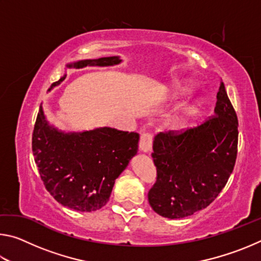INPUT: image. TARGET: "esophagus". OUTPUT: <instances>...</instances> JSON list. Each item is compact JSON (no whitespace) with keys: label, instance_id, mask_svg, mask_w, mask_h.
<instances>
[{"label":"esophagus","instance_id":"obj_1","mask_svg":"<svg viewBox=\"0 0 261 261\" xmlns=\"http://www.w3.org/2000/svg\"><path fill=\"white\" fill-rule=\"evenodd\" d=\"M139 148L141 152L149 153L152 149V135L151 134H143L140 136Z\"/></svg>","mask_w":261,"mask_h":261}]
</instances>
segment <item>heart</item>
Returning <instances> with one entry per match:
<instances>
[{
  "label": "heart",
  "mask_w": 261,
  "mask_h": 261,
  "mask_svg": "<svg viewBox=\"0 0 261 261\" xmlns=\"http://www.w3.org/2000/svg\"><path fill=\"white\" fill-rule=\"evenodd\" d=\"M185 91H187V88H180V90H179V93H184Z\"/></svg>",
  "instance_id": "b5f03b06"
}]
</instances>
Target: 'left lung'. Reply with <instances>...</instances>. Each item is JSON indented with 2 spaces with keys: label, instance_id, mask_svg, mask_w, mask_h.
I'll use <instances>...</instances> for the list:
<instances>
[{
  "label": "left lung",
  "instance_id": "8db88e82",
  "mask_svg": "<svg viewBox=\"0 0 261 261\" xmlns=\"http://www.w3.org/2000/svg\"><path fill=\"white\" fill-rule=\"evenodd\" d=\"M216 99L215 115L201 125L154 137L156 182L149 190L148 202L163 218L182 219L206 208L232 173L238 120L223 82Z\"/></svg>",
  "mask_w": 261,
  "mask_h": 261
}]
</instances>
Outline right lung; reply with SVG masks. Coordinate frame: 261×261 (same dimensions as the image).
I'll use <instances>...</instances> for the list:
<instances>
[{
  "label": "right lung",
  "mask_w": 261,
  "mask_h": 261,
  "mask_svg": "<svg viewBox=\"0 0 261 261\" xmlns=\"http://www.w3.org/2000/svg\"><path fill=\"white\" fill-rule=\"evenodd\" d=\"M121 62L118 56H110L78 61L67 67H110ZM138 141L137 132L108 126L83 132L60 131L49 125L40 106L32 151L43 185L56 201L74 211L93 212L107 204L115 180L138 151Z\"/></svg>",
  "instance_id": "1"
}]
</instances>
